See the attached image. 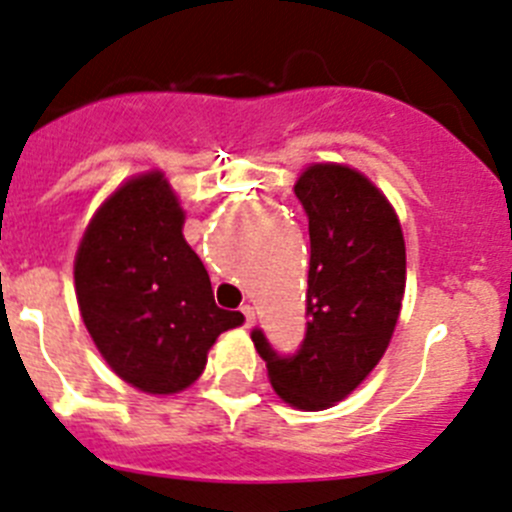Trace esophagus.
I'll list each match as a JSON object with an SVG mask.
<instances>
[{
	"label": "esophagus",
	"mask_w": 512,
	"mask_h": 512,
	"mask_svg": "<svg viewBox=\"0 0 512 512\" xmlns=\"http://www.w3.org/2000/svg\"><path fill=\"white\" fill-rule=\"evenodd\" d=\"M242 313H245V326H255V306H242Z\"/></svg>",
	"instance_id": "esophagus-1"
}]
</instances>
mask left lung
Masks as SVG:
<instances>
[{
  "label": "left lung",
  "instance_id": "8db88e82",
  "mask_svg": "<svg viewBox=\"0 0 512 512\" xmlns=\"http://www.w3.org/2000/svg\"><path fill=\"white\" fill-rule=\"evenodd\" d=\"M296 196L311 237L306 336L285 357L260 329L252 342L285 403L324 411L347 398L388 349L403 303L405 242L390 201L347 165L306 168Z\"/></svg>",
  "mask_w": 512,
  "mask_h": 512
}]
</instances>
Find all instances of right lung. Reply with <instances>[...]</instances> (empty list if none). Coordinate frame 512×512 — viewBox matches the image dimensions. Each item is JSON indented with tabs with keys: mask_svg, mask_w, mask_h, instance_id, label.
I'll return each instance as SVG.
<instances>
[{
	"mask_svg": "<svg viewBox=\"0 0 512 512\" xmlns=\"http://www.w3.org/2000/svg\"><path fill=\"white\" fill-rule=\"evenodd\" d=\"M183 209L160 170L109 196L78 245L73 278L101 357L142 393L199 380L216 336L245 321L214 303L204 262L183 239Z\"/></svg>",
	"mask_w": 512,
	"mask_h": 512,
	"instance_id": "right-lung-1",
	"label": "right lung"
}]
</instances>
